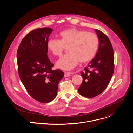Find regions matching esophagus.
<instances>
[{
  "label": "esophagus",
  "instance_id": "esophagus-1",
  "mask_svg": "<svg viewBox=\"0 0 133 133\" xmlns=\"http://www.w3.org/2000/svg\"><path fill=\"white\" fill-rule=\"evenodd\" d=\"M71 76V73L69 72H65V75L64 77H69Z\"/></svg>",
  "mask_w": 133,
  "mask_h": 133
}]
</instances>
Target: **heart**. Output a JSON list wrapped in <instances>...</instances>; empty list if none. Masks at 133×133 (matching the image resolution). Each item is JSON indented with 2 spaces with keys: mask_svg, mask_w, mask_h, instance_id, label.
Here are the masks:
<instances>
[{
  "mask_svg": "<svg viewBox=\"0 0 133 133\" xmlns=\"http://www.w3.org/2000/svg\"><path fill=\"white\" fill-rule=\"evenodd\" d=\"M61 40L50 39L47 46L52 55L60 56L65 47H68V54L63 56L56 62V66L64 70H70L79 61L85 63L91 61L99 46L97 36L82 30L69 28L60 33Z\"/></svg>",
  "mask_w": 133,
  "mask_h": 133,
  "instance_id": "heart-1",
  "label": "heart"
}]
</instances>
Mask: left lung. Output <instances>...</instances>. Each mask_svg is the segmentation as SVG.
Instances as JSON below:
<instances>
[{"mask_svg": "<svg viewBox=\"0 0 133 133\" xmlns=\"http://www.w3.org/2000/svg\"><path fill=\"white\" fill-rule=\"evenodd\" d=\"M99 39L98 50L93 59L82 71L83 82L78 88L80 95L87 98L95 97L106 88L114 70V54L108 37L95 29Z\"/></svg>", "mask_w": 133, "mask_h": 133, "instance_id": "1", "label": "left lung"}]
</instances>
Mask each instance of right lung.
<instances>
[{
	"label": "right lung",
	"mask_w": 133,
	"mask_h": 133,
	"mask_svg": "<svg viewBox=\"0 0 133 133\" xmlns=\"http://www.w3.org/2000/svg\"><path fill=\"white\" fill-rule=\"evenodd\" d=\"M50 28L36 29L29 32L19 46L17 65L20 79L30 95L42 103L52 101L57 96L59 81L64 73L52 70L47 52Z\"/></svg>",
	"instance_id": "obj_1"
}]
</instances>
